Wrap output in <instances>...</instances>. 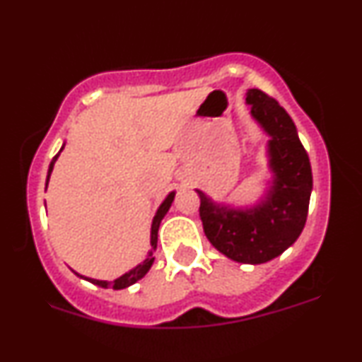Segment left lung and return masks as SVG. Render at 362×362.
<instances>
[{
	"label": "left lung",
	"mask_w": 362,
	"mask_h": 362,
	"mask_svg": "<svg viewBox=\"0 0 362 362\" xmlns=\"http://www.w3.org/2000/svg\"><path fill=\"white\" fill-rule=\"evenodd\" d=\"M252 117L271 136L267 144L272 185L264 201L248 209L219 204L197 190L202 226L216 250L240 264H264L298 240L313 189L311 165L289 114L264 91H247Z\"/></svg>",
	"instance_id": "8db88e82"
}]
</instances>
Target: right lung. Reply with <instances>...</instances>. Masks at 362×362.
Returning a JSON list of instances; mask_svg holds the SVG:
<instances>
[{
  "label": "right lung",
  "mask_w": 362,
  "mask_h": 362,
  "mask_svg": "<svg viewBox=\"0 0 362 362\" xmlns=\"http://www.w3.org/2000/svg\"><path fill=\"white\" fill-rule=\"evenodd\" d=\"M62 148H64V144H62ZM62 148L59 149V153L62 151ZM59 153H57V155L52 158L51 165H49L47 184H49V177H51V173H52L54 163H56V160H57V156H59ZM47 184H45V189H47ZM173 197H175V192H170V194L167 195V199H165V201L161 202V206L158 207L155 218H153V223H151V250H149L146 260H144L143 264L136 265L134 269H131V271H129V272L122 274V276L117 277V279L112 281V282H109V281H98V279H90V277H83V276H80V274H76V272H74V274H76V276L83 277V279H86L88 282H91V284L100 286V288H112V289H124V288H129V286H131V284H134V282H138L139 279H143V277L146 276V272L149 271V269H151L153 262H155V257H153V252L156 250L158 228H160L161 219H163L165 214L168 213L170 206H172V202H173Z\"/></svg>",
  "instance_id": "1"
}]
</instances>
